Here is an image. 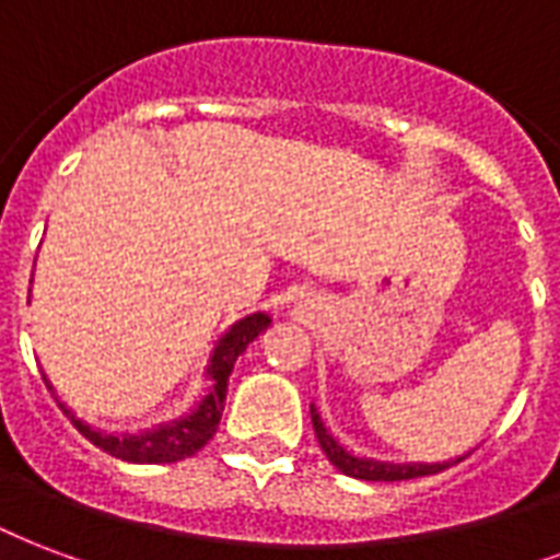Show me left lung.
I'll list each match as a JSON object with an SVG mask.
<instances>
[{"instance_id":"left-lung-1","label":"left lung","mask_w":560,"mask_h":560,"mask_svg":"<svg viewBox=\"0 0 560 560\" xmlns=\"http://www.w3.org/2000/svg\"><path fill=\"white\" fill-rule=\"evenodd\" d=\"M310 416H313L315 436H318V445L327 455V460L339 469L342 475H351V478H360V481H407V478H422V475L443 472L445 466L457 464V460H443V464H389V460H375V457H360L354 452H348L339 440H336L327 424L322 422V416L315 410V405L310 407Z\"/></svg>"}]
</instances>
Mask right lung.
Segmentation results:
<instances>
[{
  "label": "right lung",
  "instance_id": "obj_1",
  "mask_svg": "<svg viewBox=\"0 0 560 560\" xmlns=\"http://www.w3.org/2000/svg\"><path fill=\"white\" fill-rule=\"evenodd\" d=\"M268 325H271V315L254 313L238 318L230 330L218 336L209 363L203 369V395L197 398V405L188 413L176 416L171 422L153 424V428L136 431V434H108V431H100L94 424L75 419L73 410L61 401H58V407L70 416V422L75 424L79 434L88 436L96 448H103L112 457H120L129 464H176V460H185V457L197 455L215 436L221 413H224L226 386H230L235 360L245 354V348L254 342L256 336L268 330ZM46 386L52 389L49 381H46ZM52 395H56V389H52Z\"/></svg>",
  "mask_w": 560,
  "mask_h": 560
}]
</instances>
